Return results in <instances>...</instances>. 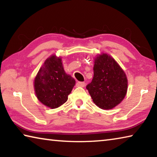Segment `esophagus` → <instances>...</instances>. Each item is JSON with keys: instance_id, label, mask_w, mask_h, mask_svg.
<instances>
[{"instance_id": "esophagus-1", "label": "esophagus", "mask_w": 157, "mask_h": 157, "mask_svg": "<svg viewBox=\"0 0 157 157\" xmlns=\"http://www.w3.org/2000/svg\"><path fill=\"white\" fill-rule=\"evenodd\" d=\"M77 86H79V87H84L85 86V82H77Z\"/></svg>"}]
</instances>
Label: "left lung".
<instances>
[{"label":"left lung","mask_w":157,"mask_h":157,"mask_svg":"<svg viewBox=\"0 0 157 157\" xmlns=\"http://www.w3.org/2000/svg\"><path fill=\"white\" fill-rule=\"evenodd\" d=\"M94 73L86 89L95 104L106 110L120 104L127 94V79L118 63L103 53L95 59Z\"/></svg>","instance_id":"left-lung-1"}]
</instances>
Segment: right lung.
<instances>
[{"instance_id": "1", "label": "right lung", "mask_w": 157, "mask_h": 157, "mask_svg": "<svg viewBox=\"0 0 157 157\" xmlns=\"http://www.w3.org/2000/svg\"><path fill=\"white\" fill-rule=\"evenodd\" d=\"M75 84V79L65 73L62 59L52 55L39 69L34 86L36 98L42 104L55 109L67 101Z\"/></svg>"}]
</instances>
